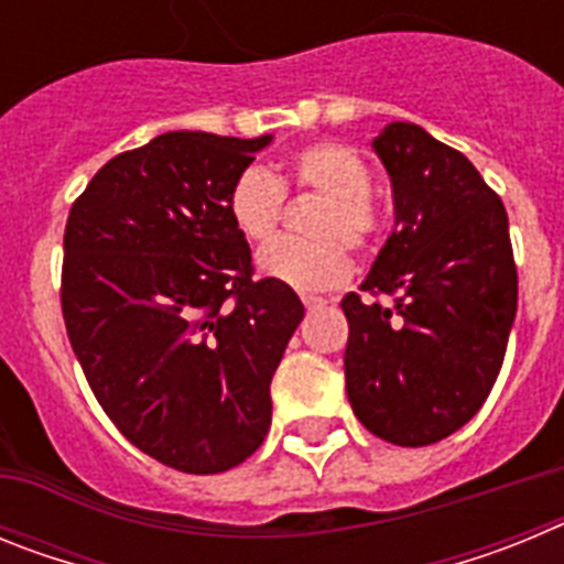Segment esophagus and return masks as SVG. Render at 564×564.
<instances>
[{"label":"esophagus","instance_id":"obj_1","mask_svg":"<svg viewBox=\"0 0 564 564\" xmlns=\"http://www.w3.org/2000/svg\"><path fill=\"white\" fill-rule=\"evenodd\" d=\"M302 305H305L307 311H313V307H325V305H327V299L313 296V293H302Z\"/></svg>","mask_w":564,"mask_h":564}]
</instances>
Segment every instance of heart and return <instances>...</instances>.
<instances>
[{
  "label": "heart",
  "instance_id": "heart-1",
  "mask_svg": "<svg viewBox=\"0 0 564 564\" xmlns=\"http://www.w3.org/2000/svg\"><path fill=\"white\" fill-rule=\"evenodd\" d=\"M372 174L352 147L318 141L296 149L285 172L273 177L268 169L248 166L228 192L234 228L251 242H265L285 212V186L322 194L311 220L313 239H273L259 251L257 265L265 276L296 291H327L350 276V253L376 246L381 212L370 194Z\"/></svg>",
  "mask_w": 564,
  "mask_h": 564
}]
</instances>
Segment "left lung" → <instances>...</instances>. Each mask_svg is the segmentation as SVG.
Listing matches in <instances>:
<instances>
[{"label": "left lung", "mask_w": 564, "mask_h": 564, "mask_svg": "<svg viewBox=\"0 0 564 564\" xmlns=\"http://www.w3.org/2000/svg\"><path fill=\"white\" fill-rule=\"evenodd\" d=\"M372 149L395 231L361 291L392 305L341 299L347 398L381 441L430 446L471 421L500 376L517 316L508 214L466 154L415 123H387Z\"/></svg>", "instance_id": "8db88e82"}]
</instances>
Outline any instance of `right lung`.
<instances>
[{
	"mask_svg": "<svg viewBox=\"0 0 564 564\" xmlns=\"http://www.w3.org/2000/svg\"><path fill=\"white\" fill-rule=\"evenodd\" d=\"M262 138L166 132L115 154L64 228L62 313L109 421L186 475L251 457L271 430V378L305 307L253 279L228 192Z\"/></svg>",
	"mask_w": 564,
	"mask_h": 564,
	"instance_id": "obj_1",
	"label": "right lung"
}]
</instances>
